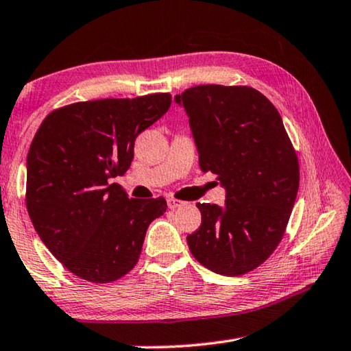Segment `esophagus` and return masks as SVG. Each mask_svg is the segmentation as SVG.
<instances>
[{
  "label": "esophagus",
  "instance_id": "obj_1",
  "mask_svg": "<svg viewBox=\"0 0 351 351\" xmlns=\"http://www.w3.org/2000/svg\"><path fill=\"white\" fill-rule=\"evenodd\" d=\"M184 201H181V199H176V197H167V206H169V208H171V210H175V208H180V207H182L184 206Z\"/></svg>",
  "mask_w": 351,
  "mask_h": 351
}]
</instances>
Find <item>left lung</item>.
I'll return each instance as SVG.
<instances>
[{
  "mask_svg": "<svg viewBox=\"0 0 351 351\" xmlns=\"http://www.w3.org/2000/svg\"><path fill=\"white\" fill-rule=\"evenodd\" d=\"M189 114L199 167L227 190L226 206L201 204L187 237L197 263L241 276L276 250L299 189V162L281 114L256 88L207 84L175 97Z\"/></svg>",
  "mask_w": 351,
  "mask_h": 351,
  "instance_id": "left-lung-1",
  "label": "left lung"
}]
</instances>
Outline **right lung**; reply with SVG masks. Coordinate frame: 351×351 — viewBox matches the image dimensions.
<instances>
[{
  "instance_id": "add662e5",
  "label": "right lung",
  "mask_w": 351,
  "mask_h": 351,
  "mask_svg": "<svg viewBox=\"0 0 351 351\" xmlns=\"http://www.w3.org/2000/svg\"><path fill=\"white\" fill-rule=\"evenodd\" d=\"M170 93L81 101L50 112L27 154L25 207L50 253L84 281L113 282L136 265L162 196L127 197L119 184L139 133L169 110Z\"/></svg>"
}]
</instances>
